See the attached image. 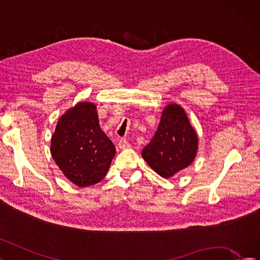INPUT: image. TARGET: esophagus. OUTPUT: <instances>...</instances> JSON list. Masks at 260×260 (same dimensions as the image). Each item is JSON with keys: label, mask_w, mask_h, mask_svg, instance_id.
Here are the masks:
<instances>
[{"label": "esophagus", "mask_w": 260, "mask_h": 260, "mask_svg": "<svg viewBox=\"0 0 260 260\" xmlns=\"http://www.w3.org/2000/svg\"><path fill=\"white\" fill-rule=\"evenodd\" d=\"M118 146H119V149L124 150V149H128V147H130V143L125 139H121L120 141L118 142Z\"/></svg>", "instance_id": "obj_1"}]
</instances>
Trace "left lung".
Returning a JSON list of instances; mask_svg holds the SVG:
<instances>
[{
    "mask_svg": "<svg viewBox=\"0 0 260 260\" xmlns=\"http://www.w3.org/2000/svg\"><path fill=\"white\" fill-rule=\"evenodd\" d=\"M198 150V137L189 119L177 104L166 106L151 142L142 157L159 176L170 178L190 165Z\"/></svg>",
    "mask_w": 260,
    "mask_h": 260,
    "instance_id": "8db88e82",
    "label": "left lung"
}]
</instances>
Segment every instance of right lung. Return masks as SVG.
Segmentation results:
<instances>
[{
    "label": "right lung",
    "instance_id": "add662e5",
    "mask_svg": "<svg viewBox=\"0 0 260 260\" xmlns=\"http://www.w3.org/2000/svg\"><path fill=\"white\" fill-rule=\"evenodd\" d=\"M51 155L64 176L79 187L101 181L116 149L100 127L96 106L81 102L61 116L51 138Z\"/></svg>",
    "mask_w": 260,
    "mask_h": 260
}]
</instances>
